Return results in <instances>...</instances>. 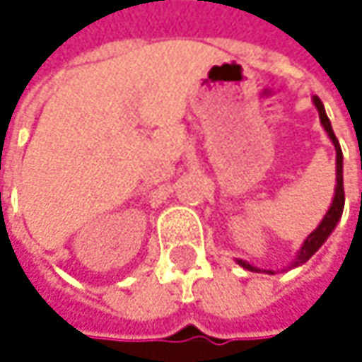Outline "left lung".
<instances>
[{"instance_id": "obj_1", "label": "left lung", "mask_w": 362, "mask_h": 362, "mask_svg": "<svg viewBox=\"0 0 362 362\" xmlns=\"http://www.w3.org/2000/svg\"><path fill=\"white\" fill-rule=\"evenodd\" d=\"M315 107L319 109V117H321V123H323V127H325V132L329 134V138H331V142H333V146H335V172H337V186H335V197H333V203H331V207H329V211L325 214V218H323V222L317 226V230L315 233H310L308 235V239L304 241V245H302V250L298 253V257L291 262V266L289 268H296V266H300V264H304L308 257H313L315 252L323 245L327 241V237L331 235V230L335 228V224H337V220L341 218V211H344V176H341V148H339V142H337V138H335V134H333V127H331V123H329V117H327L325 107H323V103L315 96ZM243 268H247V270H252V272H270V274H274L272 270H259V268H255L252 264H247L245 259H237Z\"/></svg>"}]
</instances>
